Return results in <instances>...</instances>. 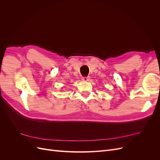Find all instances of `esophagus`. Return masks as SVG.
Returning a JSON list of instances; mask_svg holds the SVG:
<instances>
[{
  "instance_id": "34e87169",
  "label": "esophagus",
  "mask_w": 160,
  "mask_h": 160,
  "mask_svg": "<svg viewBox=\"0 0 160 160\" xmlns=\"http://www.w3.org/2000/svg\"><path fill=\"white\" fill-rule=\"evenodd\" d=\"M82 79H83L85 81H89L90 77H83V78H82Z\"/></svg>"
}]
</instances>
